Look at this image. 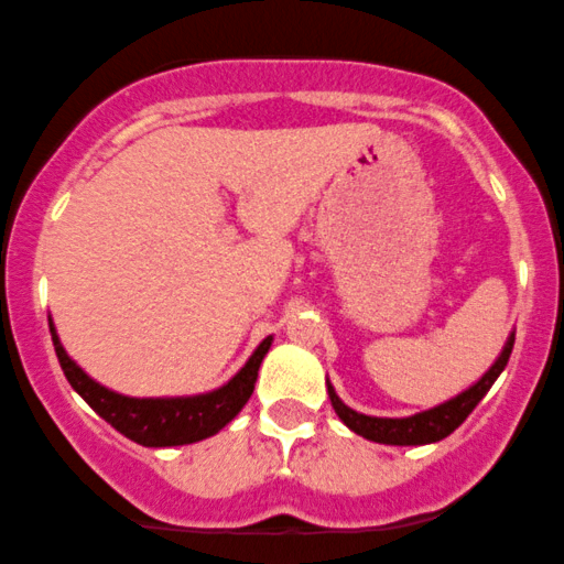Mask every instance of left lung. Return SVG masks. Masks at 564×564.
<instances>
[{
    "label": "left lung",
    "instance_id": "8db88e82",
    "mask_svg": "<svg viewBox=\"0 0 564 564\" xmlns=\"http://www.w3.org/2000/svg\"><path fill=\"white\" fill-rule=\"evenodd\" d=\"M513 348V332L511 337L506 339L503 350L500 356L495 358V364L481 375L479 382H474L468 391L457 393L455 399L444 401V404L433 406V410H425L420 414H412V417H372V414H361L356 410H350L348 404H343L337 393H334L332 382L326 380V388H329V399L334 412L339 414L345 425L358 436L369 438V442L377 444H395V447H420V444H433V442H442L444 436H449L468 414L474 412V406L485 399V393L490 391L492 382L498 380L500 372L506 369L509 364Z\"/></svg>",
    "mask_w": 564,
    "mask_h": 564
}]
</instances>
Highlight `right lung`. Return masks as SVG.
I'll return each instance as SVG.
<instances>
[{
  "mask_svg": "<svg viewBox=\"0 0 564 564\" xmlns=\"http://www.w3.org/2000/svg\"><path fill=\"white\" fill-rule=\"evenodd\" d=\"M47 324H51L55 356H58L69 386L107 420L111 429H117L141 447H178V444L203 442V438L219 433L251 399L259 364L272 345V337L262 339L246 367L227 386L216 388L212 393L176 395V399H131V395L109 391L101 382L85 375L64 350L51 318Z\"/></svg>",
  "mask_w": 564,
  "mask_h": 564,
  "instance_id": "add662e5",
  "label": "right lung"
}]
</instances>
